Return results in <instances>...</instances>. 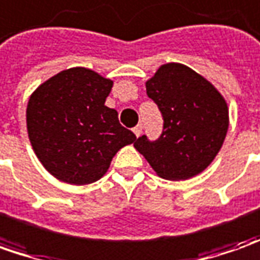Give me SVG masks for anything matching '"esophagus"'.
Here are the masks:
<instances>
[{
  "label": "esophagus",
  "instance_id": "obj_1",
  "mask_svg": "<svg viewBox=\"0 0 260 260\" xmlns=\"http://www.w3.org/2000/svg\"><path fill=\"white\" fill-rule=\"evenodd\" d=\"M132 131H134V134H135L137 137H139V135L142 134V125H137V126H135Z\"/></svg>",
  "mask_w": 260,
  "mask_h": 260
}]
</instances>
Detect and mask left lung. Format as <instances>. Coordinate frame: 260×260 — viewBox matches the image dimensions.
Here are the masks:
<instances>
[{
  "label": "left lung",
  "mask_w": 260,
  "mask_h": 260,
  "mask_svg": "<svg viewBox=\"0 0 260 260\" xmlns=\"http://www.w3.org/2000/svg\"><path fill=\"white\" fill-rule=\"evenodd\" d=\"M145 86L162 112L164 132L156 142L138 138L135 149L168 181L202 174L226 138V100L205 77L179 62L160 65Z\"/></svg>",
  "instance_id": "left-lung-1"
}]
</instances>
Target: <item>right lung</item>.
<instances>
[{
  "mask_svg": "<svg viewBox=\"0 0 260 260\" xmlns=\"http://www.w3.org/2000/svg\"><path fill=\"white\" fill-rule=\"evenodd\" d=\"M114 81L84 67L55 74L31 93L26 131L42 167L58 181L88 185L107 174L116 152L137 137L105 105Z\"/></svg>",
  "mask_w": 260,
  "mask_h": 260,
  "instance_id": "right-lung-1",
  "label": "right lung"
}]
</instances>
